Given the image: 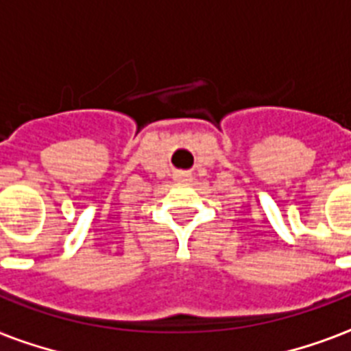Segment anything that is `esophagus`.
I'll return each mask as SVG.
<instances>
[{
    "label": "esophagus",
    "mask_w": 351,
    "mask_h": 351,
    "mask_svg": "<svg viewBox=\"0 0 351 351\" xmlns=\"http://www.w3.org/2000/svg\"><path fill=\"white\" fill-rule=\"evenodd\" d=\"M178 178H180V180H189V176L187 175H178Z\"/></svg>",
    "instance_id": "obj_1"
}]
</instances>
